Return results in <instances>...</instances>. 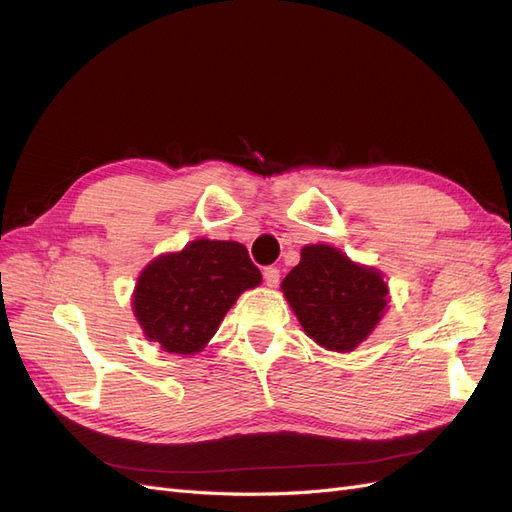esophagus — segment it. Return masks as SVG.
Segmentation results:
<instances>
[{
    "instance_id": "esophagus-1",
    "label": "esophagus",
    "mask_w": 512,
    "mask_h": 512,
    "mask_svg": "<svg viewBox=\"0 0 512 512\" xmlns=\"http://www.w3.org/2000/svg\"><path fill=\"white\" fill-rule=\"evenodd\" d=\"M262 277H265V284H267L269 288H273V286L280 284V269L267 267L265 271H262Z\"/></svg>"
}]
</instances>
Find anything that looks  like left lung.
Masks as SVG:
<instances>
[{"label": "left lung", "instance_id": "8db88e82", "mask_svg": "<svg viewBox=\"0 0 512 512\" xmlns=\"http://www.w3.org/2000/svg\"><path fill=\"white\" fill-rule=\"evenodd\" d=\"M282 292L307 337L333 352H352L389 312V284L376 267L327 243L305 245Z\"/></svg>", "mask_w": 512, "mask_h": 512}]
</instances>
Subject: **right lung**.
Returning a JSON list of instances; mask_svg holds the SVG:
<instances>
[{
	"label": "right lung",
	"mask_w": 512,
	"mask_h": 512,
	"mask_svg": "<svg viewBox=\"0 0 512 512\" xmlns=\"http://www.w3.org/2000/svg\"><path fill=\"white\" fill-rule=\"evenodd\" d=\"M262 282L237 241L194 239L153 258L132 292V312L145 339L170 354H198L241 292Z\"/></svg>",
	"instance_id": "obj_1"
}]
</instances>
